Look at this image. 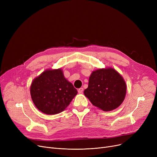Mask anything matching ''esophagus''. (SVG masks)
Listing matches in <instances>:
<instances>
[{"mask_svg": "<svg viewBox=\"0 0 157 157\" xmlns=\"http://www.w3.org/2000/svg\"><path fill=\"white\" fill-rule=\"evenodd\" d=\"M78 92L79 94H82L83 92V88H80L79 89H78Z\"/></svg>", "mask_w": 157, "mask_h": 157, "instance_id": "obj_1", "label": "esophagus"}]
</instances>
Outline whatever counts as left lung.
<instances>
[{
  "instance_id": "obj_1",
  "label": "left lung",
  "mask_w": 157,
  "mask_h": 157,
  "mask_svg": "<svg viewBox=\"0 0 157 157\" xmlns=\"http://www.w3.org/2000/svg\"><path fill=\"white\" fill-rule=\"evenodd\" d=\"M126 92V83L122 76L114 69L107 68L92 72L84 94L94 105L109 111L121 104Z\"/></svg>"
}]
</instances>
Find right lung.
<instances>
[{"label":"right lung","mask_w":157,"mask_h":157,"mask_svg":"<svg viewBox=\"0 0 157 157\" xmlns=\"http://www.w3.org/2000/svg\"><path fill=\"white\" fill-rule=\"evenodd\" d=\"M78 94L61 69L44 71L33 80L30 95L36 108L46 114L62 112Z\"/></svg>","instance_id":"add662e5"}]
</instances>
